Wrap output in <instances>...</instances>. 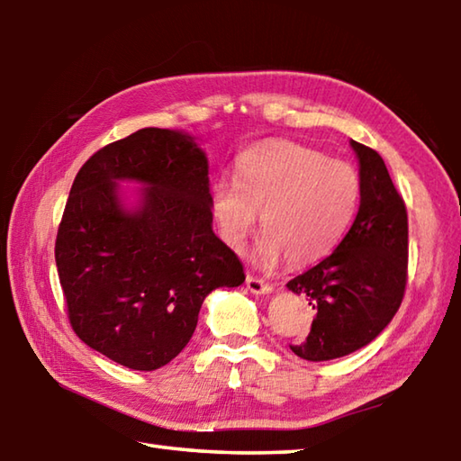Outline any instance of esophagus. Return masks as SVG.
<instances>
[{
    "label": "esophagus",
    "mask_w": 461,
    "mask_h": 461,
    "mask_svg": "<svg viewBox=\"0 0 461 461\" xmlns=\"http://www.w3.org/2000/svg\"><path fill=\"white\" fill-rule=\"evenodd\" d=\"M246 286L254 294H268V293H272V285L267 283V280H264V278H258V276H254V275H248L246 276Z\"/></svg>",
    "instance_id": "obj_1"
}]
</instances>
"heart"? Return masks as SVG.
<instances>
[{
  "instance_id": "1",
  "label": "heart",
  "mask_w": 461,
  "mask_h": 461,
  "mask_svg": "<svg viewBox=\"0 0 461 461\" xmlns=\"http://www.w3.org/2000/svg\"><path fill=\"white\" fill-rule=\"evenodd\" d=\"M360 197V175L349 162L291 140H268L240 156L236 183L213 185L212 212L230 248H244L260 212L262 258L285 254L291 264H309L339 244Z\"/></svg>"
}]
</instances>
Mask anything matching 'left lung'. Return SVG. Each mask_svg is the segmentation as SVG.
Segmentation results:
<instances>
[{"label": "left lung", "mask_w": 461, "mask_h": 461, "mask_svg": "<svg viewBox=\"0 0 461 461\" xmlns=\"http://www.w3.org/2000/svg\"><path fill=\"white\" fill-rule=\"evenodd\" d=\"M360 160V209L339 246L317 267L288 280L315 309L311 331L293 352L311 362L356 352L399 311L409 278V217L384 160L352 140Z\"/></svg>", "instance_id": "obj_1"}]
</instances>
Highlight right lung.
Returning <instances> with one entry per match:
<instances>
[{"label":"right lung","mask_w":461,"mask_h":461,"mask_svg":"<svg viewBox=\"0 0 461 461\" xmlns=\"http://www.w3.org/2000/svg\"><path fill=\"white\" fill-rule=\"evenodd\" d=\"M209 165L181 131L142 128L101 148L77 173L54 258L73 331L131 370L181 354L203 299L240 286L244 267L212 230ZM148 184L143 207H119L114 181Z\"/></svg>","instance_id":"1"}]
</instances>
